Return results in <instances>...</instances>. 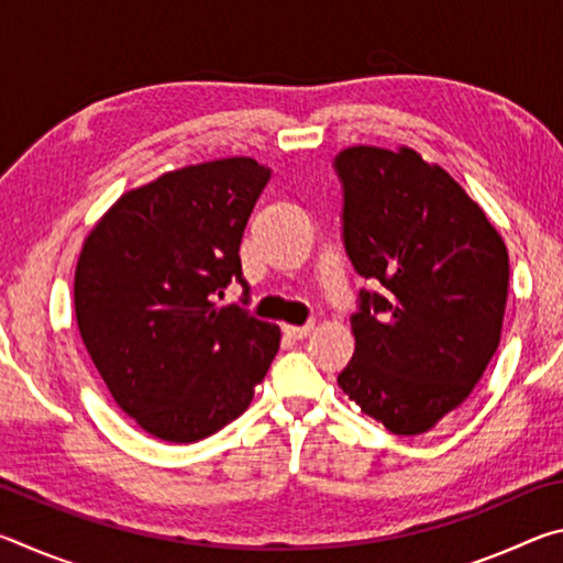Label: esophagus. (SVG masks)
<instances>
[{
  "label": "esophagus",
  "instance_id": "1",
  "mask_svg": "<svg viewBox=\"0 0 563 563\" xmlns=\"http://www.w3.org/2000/svg\"><path fill=\"white\" fill-rule=\"evenodd\" d=\"M283 332L292 340H305L312 332V322H308V325H285Z\"/></svg>",
  "mask_w": 563,
  "mask_h": 563
}]
</instances>
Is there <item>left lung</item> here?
Segmentation results:
<instances>
[{
  "instance_id": "obj_1",
  "label": "left lung",
  "mask_w": 563,
  "mask_h": 563,
  "mask_svg": "<svg viewBox=\"0 0 563 563\" xmlns=\"http://www.w3.org/2000/svg\"><path fill=\"white\" fill-rule=\"evenodd\" d=\"M342 238L365 280L355 355L338 375L352 402L393 434L430 432L479 383L499 347L509 253L479 203L415 148L335 156Z\"/></svg>"
}]
</instances>
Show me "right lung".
<instances>
[{
    "label": "right lung",
    "mask_w": 563,
    "mask_h": 563,
    "mask_svg": "<svg viewBox=\"0 0 563 563\" xmlns=\"http://www.w3.org/2000/svg\"><path fill=\"white\" fill-rule=\"evenodd\" d=\"M271 168L235 156L168 170L113 203L84 241L74 308L111 397L141 430L190 444L241 417L280 328L216 298ZM245 302V300H243Z\"/></svg>",
    "instance_id": "1"
}]
</instances>
